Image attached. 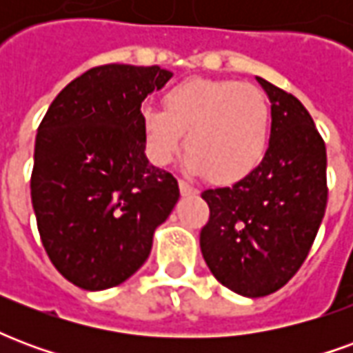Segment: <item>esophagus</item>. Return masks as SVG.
Here are the masks:
<instances>
[{"label":"esophagus","mask_w":353,"mask_h":353,"mask_svg":"<svg viewBox=\"0 0 353 353\" xmlns=\"http://www.w3.org/2000/svg\"><path fill=\"white\" fill-rule=\"evenodd\" d=\"M177 185H179V191H181V194H183V196H191V194H196V189H194L192 185L187 183V181H183V179H179V181H177Z\"/></svg>","instance_id":"34e87169"}]
</instances>
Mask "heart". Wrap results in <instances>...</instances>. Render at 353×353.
Instances as JSON below:
<instances>
[{"label":"heart","instance_id":"1","mask_svg":"<svg viewBox=\"0 0 353 353\" xmlns=\"http://www.w3.org/2000/svg\"><path fill=\"white\" fill-rule=\"evenodd\" d=\"M164 111L141 109V130L157 166L174 161L187 134L185 168L217 185L244 181L265 159L270 108L259 88L230 79L192 77L164 94Z\"/></svg>","mask_w":353,"mask_h":353}]
</instances>
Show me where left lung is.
I'll return each instance as SVG.
<instances>
[{"mask_svg":"<svg viewBox=\"0 0 353 353\" xmlns=\"http://www.w3.org/2000/svg\"><path fill=\"white\" fill-rule=\"evenodd\" d=\"M270 98V141L252 176L202 199L200 250L219 283L244 296L283 288L310 252L327 206V151L293 94L257 77Z\"/></svg>","mask_w":353,"mask_h":353,"instance_id":"obj_1","label":"left lung"}]
</instances>
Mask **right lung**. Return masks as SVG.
<instances>
[{
  "mask_svg": "<svg viewBox=\"0 0 353 353\" xmlns=\"http://www.w3.org/2000/svg\"><path fill=\"white\" fill-rule=\"evenodd\" d=\"M172 77L159 65L90 68L52 100L37 128L30 179L43 248L88 291L143 265L179 199L176 177L145 157L141 101Z\"/></svg>",
  "mask_w": 353,
  "mask_h": 353,
  "instance_id": "right-lung-1",
  "label": "right lung"
}]
</instances>
